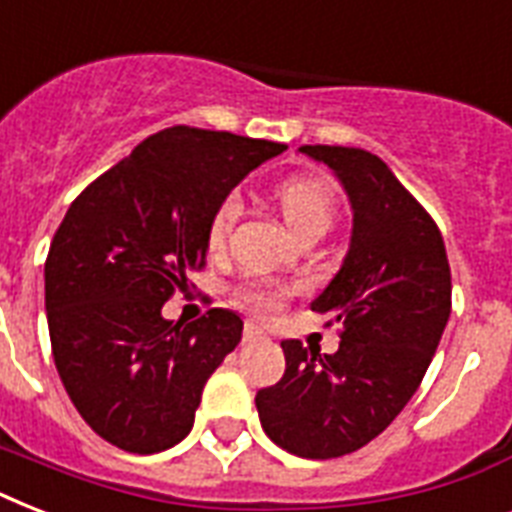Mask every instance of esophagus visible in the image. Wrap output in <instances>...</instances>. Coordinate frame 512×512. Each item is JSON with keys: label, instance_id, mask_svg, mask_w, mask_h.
Returning a JSON list of instances; mask_svg holds the SVG:
<instances>
[{"label": "esophagus", "instance_id": "1", "mask_svg": "<svg viewBox=\"0 0 512 512\" xmlns=\"http://www.w3.org/2000/svg\"><path fill=\"white\" fill-rule=\"evenodd\" d=\"M265 332L260 327H257L255 321H247L244 324V342H255V340H263Z\"/></svg>", "mask_w": 512, "mask_h": 512}]
</instances>
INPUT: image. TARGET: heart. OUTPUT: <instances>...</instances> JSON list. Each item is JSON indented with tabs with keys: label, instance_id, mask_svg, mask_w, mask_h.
Masks as SVG:
<instances>
[{
	"label": "heart",
	"instance_id": "b5f03b06",
	"mask_svg": "<svg viewBox=\"0 0 512 512\" xmlns=\"http://www.w3.org/2000/svg\"><path fill=\"white\" fill-rule=\"evenodd\" d=\"M276 199H279L281 215L287 225L300 236V239H321L324 233L335 225L337 217V193L324 177L297 175L287 177L276 185ZM241 215L239 193H228L215 207L207 225V247L209 252H223L231 236V228ZM295 289L287 284L265 279L241 281L233 297L241 308H247L260 316H273L281 303L292 295Z\"/></svg>",
	"mask_w": 512,
	"mask_h": 512
}]
</instances>
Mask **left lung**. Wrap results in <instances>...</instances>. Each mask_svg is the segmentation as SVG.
<instances>
[{"mask_svg":"<svg viewBox=\"0 0 512 512\" xmlns=\"http://www.w3.org/2000/svg\"><path fill=\"white\" fill-rule=\"evenodd\" d=\"M300 151L335 172L353 209L348 255L311 303L342 327L340 348L321 356L284 340V377L257 390L255 404L273 444L332 460L380 436L420 388L452 313V271L433 217L380 156Z\"/></svg>","mask_w":512,"mask_h":512,"instance_id":"1","label":"left lung"}]
</instances>
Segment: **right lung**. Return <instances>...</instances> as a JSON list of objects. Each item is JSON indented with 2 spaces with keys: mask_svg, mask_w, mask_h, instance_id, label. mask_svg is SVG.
Segmentation results:
<instances>
[{
  "mask_svg": "<svg viewBox=\"0 0 512 512\" xmlns=\"http://www.w3.org/2000/svg\"><path fill=\"white\" fill-rule=\"evenodd\" d=\"M284 148L180 124L68 207L44 263L47 327L68 398L108 444L154 454L191 433L201 390L244 324L212 308L183 327L162 305L207 263L217 204Z\"/></svg>",
  "mask_w": 512,
  "mask_h": 512,
  "instance_id": "add662e5",
  "label": "right lung"
}]
</instances>
